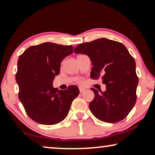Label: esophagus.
Listing matches in <instances>:
<instances>
[{"label":"esophagus","mask_w":155,"mask_h":155,"mask_svg":"<svg viewBox=\"0 0 155 155\" xmlns=\"http://www.w3.org/2000/svg\"><path fill=\"white\" fill-rule=\"evenodd\" d=\"M79 90H80V93H83V92H84V91L86 90L85 89L83 88V87H80Z\"/></svg>","instance_id":"esophagus-1"}]
</instances>
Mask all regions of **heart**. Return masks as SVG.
<instances>
[{
    "mask_svg": "<svg viewBox=\"0 0 155 155\" xmlns=\"http://www.w3.org/2000/svg\"><path fill=\"white\" fill-rule=\"evenodd\" d=\"M78 83H80V84H82V82H83V81H82V79L79 78V79H78Z\"/></svg>",
    "mask_w": 155,
    "mask_h": 155,
    "instance_id": "heart-1",
    "label": "heart"
}]
</instances>
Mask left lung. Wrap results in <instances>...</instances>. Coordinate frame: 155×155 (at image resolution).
<instances>
[{
  "mask_svg": "<svg viewBox=\"0 0 155 155\" xmlns=\"http://www.w3.org/2000/svg\"><path fill=\"white\" fill-rule=\"evenodd\" d=\"M74 52L90 57L93 65L91 78H101L106 84L104 92L91 89L94 98L89 106L93 115L111 124L126 118L136 102L138 84L135 59L126 46L120 42L101 38L79 44Z\"/></svg>",
  "mask_w": 155,
  "mask_h": 155,
  "instance_id": "left-lung-1",
  "label": "left lung"
}]
</instances>
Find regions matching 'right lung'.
Returning a JSON list of instances; mask_svg holds the SVG:
<instances>
[{"mask_svg": "<svg viewBox=\"0 0 155 155\" xmlns=\"http://www.w3.org/2000/svg\"><path fill=\"white\" fill-rule=\"evenodd\" d=\"M73 52L71 45L45 42L30 46L19 57L15 75L19 99L27 115L35 122L54 125L62 121L68 114L73 99L79 94L75 85L65 90L53 87L61 62Z\"/></svg>", "mask_w": 155, "mask_h": 155, "instance_id": "add662e5", "label": "right lung"}]
</instances>
